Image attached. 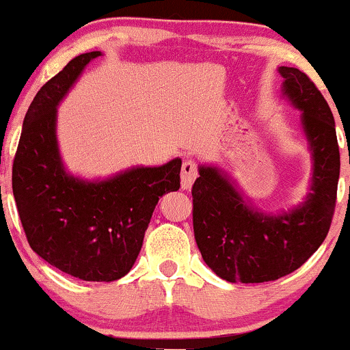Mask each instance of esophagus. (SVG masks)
I'll return each mask as SVG.
<instances>
[{
  "label": "esophagus",
  "mask_w": 350,
  "mask_h": 350,
  "mask_svg": "<svg viewBox=\"0 0 350 350\" xmlns=\"http://www.w3.org/2000/svg\"><path fill=\"white\" fill-rule=\"evenodd\" d=\"M198 176H199L198 174V164L192 161V159L184 161L183 171H180V187H183L184 191L191 189Z\"/></svg>",
  "instance_id": "obj_1"
}]
</instances>
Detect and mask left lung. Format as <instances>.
Segmentation results:
<instances>
[{
  "label": "left lung",
  "mask_w": 350,
  "mask_h": 350,
  "mask_svg": "<svg viewBox=\"0 0 350 350\" xmlns=\"http://www.w3.org/2000/svg\"><path fill=\"white\" fill-rule=\"evenodd\" d=\"M278 72L281 95L301 111L311 152L309 192L303 202L278 214L265 212L214 164H200L192 186L200 255L217 276L230 283H265L298 270L324 242L334 214L340 170L334 116L304 72L284 66Z\"/></svg>",
  "instance_id": "8db88e82"
}]
</instances>
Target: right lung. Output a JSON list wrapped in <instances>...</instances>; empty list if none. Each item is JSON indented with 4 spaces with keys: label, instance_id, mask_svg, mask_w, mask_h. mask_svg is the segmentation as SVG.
I'll return each instance as SVG.
<instances>
[{
    "label": "right lung",
    "instance_id": "right-lung-1",
    "mask_svg": "<svg viewBox=\"0 0 350 350\" xmlns=\"http://www.w3.org/2000/svg\"><path fill=\"white\" fill-rule=\"evenodd\" d=\"M100 51L74 57L27 108L13 164V194L31 248L83 281H115L131 270L156 204L179 189L180 158L133 166L105 179L67 171L57 107Z\"/></svg>",
    "mask_w": 350,
    "mask_h": 350
}]
</instances>
